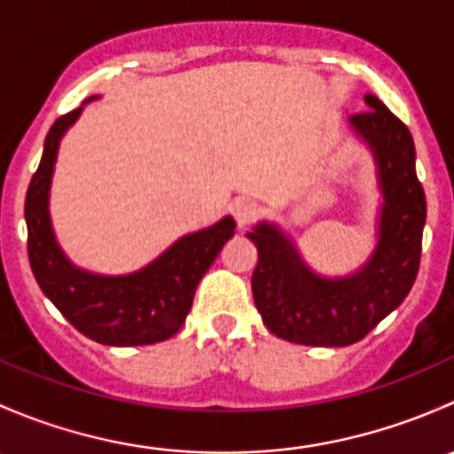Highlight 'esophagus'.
I'll list each match as a JSON object with an SVG mask.
<instances>
[{
    "label": "esophagus",
    "mask_w": 454,
    "mask_h": 454,
    "mask_svg": "<svg viewBox=\"0 0 454 454\" xmlns=\"http://www.w3.org/2000/svg\"><path fill=\"white\" fill-rule=\"evenodd\" d=\"M232 215H235V219H237V226L244 228L259 217V206H256L254 201H248V200L235 201V204H232Z\"/></svg>",
    "instance_id": "1"
}]
</instances>
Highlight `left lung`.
I'll list each match as a JSON object with an SVG mask.
<instances>
[{
    "mask_svg": "<svg viewBox=\"0 0 454 454\" xmlns=\"http://www.w3.org/2000/svg\"><path fill=\"white\" fill-rule=\"evenodd\" d=\"M367 112L349 129L373 155L382 195L373 253L356 272L323 277L305 263L294 239L278 223L259 222L248 232L259 261L253 296L263 325L287 342L347 347L402 305L422 256L426 195L415 173L413 136L378 96H364Z\"/></svg>",
    "mask_w": 454,
    "mask_h": 454,
    "instance_id": "1",
    "label": "left lung"
}]
</instances>
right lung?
<instances>
[{"label": "right lung", "mask_w": 454, "mask_h": 454, "mask_svg": "<svg viewBox=\"0 0 454 454\" xmlns=\"http://www.w3.org/2000/svg\"><path fill=\"white\" fill-rule=\"evenodd\" d=\"M96 98L59 118L45 136L39 168L26 193L30 268L41 292L83 336L109 347L155 345L180 332L201 277L235 235L237 223L226 215L213 226L180 237L129 274H98L72 263L54 235L50 186L61 138Z\"/></svg>", "instance_id": "obj_1"}]
</instances>
